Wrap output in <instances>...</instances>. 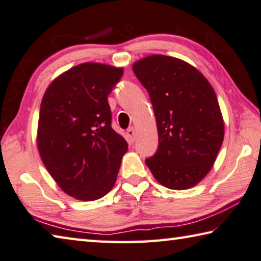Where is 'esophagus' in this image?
<instances>
[{
	"mask_svg": "<svg viewBox=\"0 0 261 261\" xmlns=\"http://www.w3.org/2000/svg\"><path fill=\"white\" fill-rule=\"evenodd\" d=\"M126 135H127V138H129V140L131 141V143H134L135 141V137H136V130L134 126H131L127 129L126 131Z\"/></svg>",
	"mask_w": 261,
	"mask_h": 261,
	"instance_id": "esophagus-1",
	"label": "esophagus"
}]
</instances>
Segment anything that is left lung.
Segmentation results:
<instances>
[{
  "label": "left lung",
  "instance_id": "1",
  "mask_svg": "<svg viewBox=\"0 0 261 261\" xmlns=\"http://www.w3.org/2000/svg\"><path fill=\"white\" fill-rule=\"evenodd\" d=\"M132 69L148 91L159 132L146 165L164 187L192 188L210 171L224 140L215 90L200 70L173 57L148 56Z\"/></svg>",
  "mask_w": 261,
  "mask_h": 261
}]
</instances>
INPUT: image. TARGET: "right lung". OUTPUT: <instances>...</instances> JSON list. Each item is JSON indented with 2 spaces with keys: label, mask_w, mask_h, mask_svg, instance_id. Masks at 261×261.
I'll use <instances>...</instances> for the list:
<instances>
[{
  "label": "right lung",
  "mask_w": 261,
  "mask_h": 261,
  "mask_svg": "<svg viewBox=\"0 0 261 261\" xmlns=\"http://www.w3.org/2000/svg\"><path fill=\"white\" fill-rule=\"evenodd\" d=\"M122 75V68L84 63L55 79L42 99L40 156L59 187L77 200L105 196L127 150L112 127L107 98Z\"/></svg>",
  "instance_id": "1"
}]
</instances>
